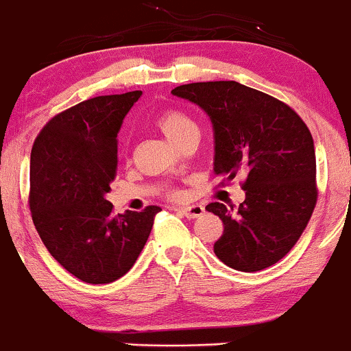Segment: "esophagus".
Wrapping results in <instances>:
<instances>
[{"mask_svg":"<svg viewBox=\"0 0 351 351\" xmlns=\"http://www.w3.org/2000/svg\"><path fill=\"white\" fill-rule=\"evenodd\" d=\"M178 211L183 216H186L188 219H196V217H201L204 215V206H201V204H191V206L180 208Z\"/></svg>","mask_w":351,"mask_h":351,"instance_id":"obj_1","label":"esophagus"}]
</instances>
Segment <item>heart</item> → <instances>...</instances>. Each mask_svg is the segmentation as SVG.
<instances>
[{
	"label": "heart",
	"instance_id": "1",
	"mask_svg": "<svg viewBox=\"0 0 351 351\" xmlns=\"http://www.w3.org/2000/svg\"><path fill=\"white\" fill-rule=\"evenodd\" d=\"M155 125L156 128L175 145H178L181 140H184L189 135H198V127H196V123L193 122L186 114H183V112L180 110H173V108H168V110H163L162 114L156 115ZM168 196L176 199L180 198L181 195L176 189H171V191H168Z\"/></svg>",
	"mask_w": 351,
	"mask_h": 351
}]
</instances>
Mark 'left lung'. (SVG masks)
Instances as JSON below:
<instances>
[{"instance_id":"8db88e82","label":"left lung","mask_w":351,"mask_h":351,"mask_svg":"<svg viewBox=\"0 0 351 351\" xmlns=\"http://www.w3.org/2000/svg\"><path fill=\"white\" fill-rule=\"evenodd\" d=\"M173 95L196 104L215 130V173L244 175L239 208L211 203L224 224L215 254L229 267L257 272L279 263L307 228L317 204V163L308 127L282 100L234 80L184 84Z\"/></svg>"}]
</instances>
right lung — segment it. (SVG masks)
I'll return each mask as SVG.
<instances>
[{"label":"right lung","mask_w":351,"mask_h":351,"mask_svg":"<svg viewBox=\"0 0 351 351\" xmlns=\"http://www.w3.org/2000/svg\"><path fill=\"white\" fill-rule=\"evenodd\" d=\"M142 90L99 95L60 112L31 150L29 208L47 251L87 284H108L138 259L158 206L114 215L117 134Z\"/></svg>","instance_id":"add662e5"}]
</instances>
